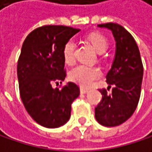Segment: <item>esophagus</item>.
Wrapping results in <instances>:
<instances>
[{
    "label": "esophagus",
    "instance_id": "obj_1",
    "mask_svg": "<svg viewBox=\"0 0 152 152\" xmlns=\"http://www.w3.org/2000/svg\"><path fill=\"white\" fill-rule=\"evenodd\" d=\"M88 92V90L87 89H84V88H80V93H82V94H85V93H87Z\"/></svg>",
    "mask_w": 152,
    "mask_h": 152
}]
</instances>
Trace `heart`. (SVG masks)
I'll return each mask as SVG.
<instances>
[{"mask_svg": "<svg viewBox=\"0 0 152 152\" xmlns=\"http://www.w3.org/2000/svg\"><path fill=\"white\" fill-rule=\"evenodd\" d=\"M88 41L92 44L98 53H103L108 47V41L106 38L97 32L91 33L88 36ZM76 43L73 40H69L64 45L62 50V56L65 63L72 64L75 60ZM101 71L96 67H90L87 65H78L70 72V78L72 81L83 87H90L93 81L101 76Z\"/></svg>", "mask_w": 152, "mask_h": 152, "instance_id": "heart-1", "label": "heart"}]
</instances>
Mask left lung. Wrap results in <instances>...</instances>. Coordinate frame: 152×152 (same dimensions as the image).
Instances as JSON below:
<instances>
[{
  "mask_svg": "<svg viewBox=\"0 0 152 152\" xmlns=\"http://www.w3.org/2000/svg\"><path fill=\"white\" fill-rule=\"evenodd\" d=\"M98 27L111 31L116 42L115 56L106 75L108 89L100 90L102 100L95 108L97 121L106 127L122 124L135 111L140 97L143 66L134 38L117 23L99 24Z\"/></svg>",
  "mask_w": 152,
  "mask_h": 152,
  "instance_id": "1",
  "label": "left lung"
}]
</instances>
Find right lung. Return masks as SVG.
<instances>
[{"label":"right lung","instance_id":"1","mask_svg":"<svg viewBox=\"0 0 152 152\" xmlns=\"http://www.w3.org/2000/svg\"><path fill=\"white\" fill-rule=\"evenodd\" d=\"M80 29L46 25L32 31L22 44L17 65L20 94L30 116L46 128H59L71 118L72 103L80 89L68 82L53 89L54 81L66 77L62 50Z\"/></svg>","mask_w":152,"mask_h":152}]
</instances>
